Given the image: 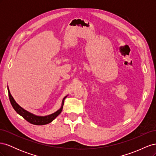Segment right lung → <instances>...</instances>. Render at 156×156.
<instances>
[{
	"mask_svg": "<svg viewBox=\"0 0 156 156\" xmlns=\"http://www.w3.org/2000/svg\"><path fill=\"white\" fill-rule=\"evenodd\" d=\"M8 96H9V99H10V101L11 104L13 107V108L15 110L19 115H21L23 119H25L27 121L30 122V124H32L34 125H45L51 123V122L53 121L54 119H55L56 117H57L60 114V112L62 111V108L64 105V100L66 99L68 96H66L62 100V105H61L60 108L58 111H56L55 112L53 113V114H51L47 116H37L36 115L33 113H31L29 111H26L24 108H22L21 106L19 105L16 101L14 100L13 98L11 95L10 90L8 88Z\"/></svg>",
	"mask_w": 156,
	"mask_h": 156,
	"instance_id": "add662e5",
	"label": "right lung"
}]
</instances>
